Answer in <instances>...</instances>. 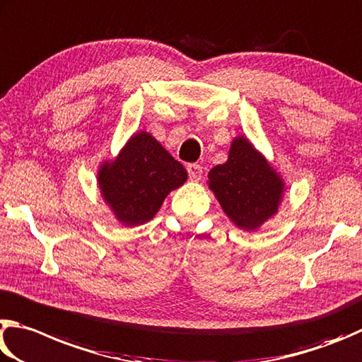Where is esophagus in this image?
Segmentation results:
<instances>
[{
  "label": "esophagus",
  "mask_w": 362,
  "mask_h": 362,
  "mask_svg": "<svg viewBox=\"0 0 362 362\" xmlns=\"http://www.w3.org/2000/svg\"><path fill=\"white\" fill-rule=\"evenodd\" d=\"M202 171H204V170H202V167H200L199 163H189L187 165V173L195 181L200 180V177H202Z\"/></svg>",
  "instance_id": "34e87169"
}]
</instances>
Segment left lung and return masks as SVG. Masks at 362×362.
I'll return each mask as SVG.
<instances>
[{
    "label": "left lung",
    "instance_id": "8db88e82",
    "mask_svg": "<svg viewBox=\"0 0 362 362\" xmlns=\"http://www.w3.org/2000/svg\"><path fill=\"white\" fill-rule=\"evenodd\" d=\"M208 186L229 219L243 230H256L275 216L284 192L283 177L245 136L233 139L227 160L211 168Z\"/></svg>",
    "mask_w": 362,
    "mask_h": 362
}]
</instances>
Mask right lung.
Wrapping results in <instances>:
<instances>
[{
    "label": "right lung",
    "instance_id": "add662e5",
    "mask_svg": "<svg viewBox=\"0 0 362 362\" xmlns=\"http://www.w3.org/2000/svg\"><path fill=\"white\" fill-rule=\"evenodd\" d=\"M100 192L119 223L139 226L156 216L163 200L187 180V171L148 132L135 133L98 170Z\"/></svg>",
    "mask_w": 362,
    "mask_h": 362
}]
</instances>
